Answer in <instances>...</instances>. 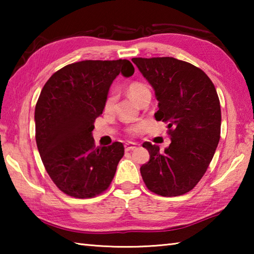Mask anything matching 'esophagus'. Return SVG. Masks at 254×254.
<instances>
[{"instance_id":"obj_1","label":"esophagus","mask_w":254,"mask_h":254,"mask_svg":"<svg viewBox=\"0 0 254 254\" xmlns=\"http://www.w3.org/2000/svg\"><path fill=\"white\" fill-rule=\"evenodd\" d=\"M124 148H126V151H131V150L136 148V144L133 143V142H127V143L124 144Z\"/></svg>"}]
</instances>
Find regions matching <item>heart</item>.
Here are the masks:
<instances>
[{
	"instance_id": "1",
	"label": "heart",
	"mask_w": 254,
	"mask_h": 254,
	"mask_svg": "<svg viewBox=\"0 0 254 254\" xmlns=\"http://www.w3.org/2000/svg\"><path fill=\"white\" fill-rule=\"evenodd\" d=\"M127 94L130 95L133 100L135 102H141L143 100L144 97L147 96H151V93H150V89L149 87L145 84L141 83V81H131L130 84L127 86ZM115 102V96L113 94H111V95L107 96L106 101H105V109H111L112 106H113ZM142 126L141 124H136V126H131L127 127V134L128 135H135L137 133L141 132L142 130Z\"/></svg>"
}]
</instances>
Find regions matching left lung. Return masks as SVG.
<instances>
[{
	"instance_id": "obj_1",
	"label": "left lung",
	"mask_w": 254,
	"mask_h": 254,
	"mask_svg": "<svg viewBox=\"0 0 254 254\" xmlns=\"http://www.w3.org/2000/svg\"><path fill=\"white\" fill-rule=\"evenodd\" d=\"M154 89L157 121L171 139L161 152L144 142L150 160L140 171L150 191L163 197L190 191L205 175L221 137V105L213 81L191 64L174 57L132 58Z\"/></svg>"
}]
</instances>
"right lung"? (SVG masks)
<instances>
[{"label":"right lung","instance_id":"add662e5","mask_svg":"<svg viewBox=\"0 0 254 254\" xmlns=\"http://www.w3.org/2000/svg\"><path fill=\"white\" fill-rule=\"evenodd\" d=\"M120 72L132 76L134 67L127 59L69 64L47 80L38 98L37 147L51 180L68 196L92 198L104 192L123 157L121 142L96 148L92 137Z\"/></svg>","mask_w":254,"mask_h":254}]
</instances>
